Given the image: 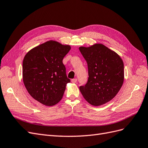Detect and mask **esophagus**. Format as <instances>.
I'll return each mask as SVG.
<instances>
[{
    "label": "esophagus",
    "instance_id": "1",
    "mask_svg": "<svg viewBox=\"0 0 148 148\" xmlns=\"http://www.w3.org/2000/svg\"><path fill=\"white\" fill-rule=\"evenodd\" d=\"M71 82H72L73 83H75L77 82V78H74V79H71Z\"/></svg>",
    "mask_w": 148,
    "mask_h": 148
}]
</instances>
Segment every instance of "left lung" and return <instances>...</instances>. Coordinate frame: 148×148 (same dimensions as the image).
Returning a JSON list of instances; mask_svg holds the SVG:
<instances>
[{"label":"left lung","mask_w":148,"mask_h":148,"mask_svg":"<svg viewBox=\"0 0 148 148\" xmlns=\"http://www.w3.org/2000/svg\"><path fill=\"white\" fill-rule=\"evenodd\" d=\"M88 68V79L79 86L83 96L89 104L99 106L117 95L124 80L122 59L114 51L102 44L79 47Z\"/></svg>","instance_id":"left-lung-1"}]
</instances>
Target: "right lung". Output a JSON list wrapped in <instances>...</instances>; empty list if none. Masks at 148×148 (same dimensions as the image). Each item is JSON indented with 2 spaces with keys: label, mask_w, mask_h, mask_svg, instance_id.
Instances as JSON below:
<instances>
[{
  "label": "right lung",
  "mask_w": 148,
  "mask_h": 148,
  "mask_svg": "<svg viewBox=\"0 0 148 148\" xmlns=\"http://www.w3.org/2000/svg\"><path fill=\"white\" fill-rule=\"evenodd\" d=\"M69 45L49 41L34 47L23 61V80L29 95L47 106L57 104L70 82L62 60L70 50Z\"/></svg>",
  "instance_id": "right-lung-1"
}]
</instances>
